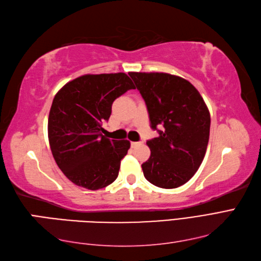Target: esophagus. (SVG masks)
I'll list each match as a JSON object with an SVG mask.
<instances>
[{
    "label": "esophagus",
    "mask_w": 261,
    "mask_h": 261,
    "mask_svg": "<svg viewBox=\"0 0 261 261\" xmlns=\"http://www.w3.org/2000/svg\"><path fill=\"white\" fill-rule=\"evenodd\" d=\"M142 144H143V142H132V143H130L132 147H136V146H138V145H142Z\"/></svg>",
    "instance_id": "esophagus-1"
}]
</instances>
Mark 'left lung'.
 <instances>
[{"label":"left lung","instance_id":"1","mask_svg":"<svg viewBox=\"0 0 261 261\" xmlns=\"http://www.w3.org/2000/svg\"><path fill=\"white\" fill-rule=\"evenodd\" d=\"M158 137L147 141L150 157L142 165L145 178L161 188L186 184L204 160L211 114L193 84L167 73L130 72ZM162 126L163 131L156 129Z\"/></svg>","mask_w":261,"mask_h":261}]
</instances>
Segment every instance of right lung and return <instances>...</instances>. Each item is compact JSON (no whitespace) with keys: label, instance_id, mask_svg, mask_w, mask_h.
<instances>
[{"label":"right lung","instance_id":"1","mask_svg":"<svg viewBox=\"0 0 261 261\" xmlns=\"http://www.w3.org/2000/svg\"><path fill=\"white\" fill-rule=\"evenodd\" d=\"M135 85L125 73L86 74L56 93L48 115V142L57 166L80 187L97 190L117 178L130 143L105 137L101 123L112 104Z\"/></svg>","mask_w":261,"mask_h":261}]
</instances>
